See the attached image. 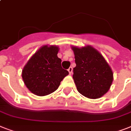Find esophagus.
<instances>
[{
	"label": "esophagus",
	"instance_id": "obj_1",
	"mask_svg": "<svg viewBox=\"0 0 131 131\" xmlns=\"http://www.w3.org/2000/svg\"><path fill=\"white\" fill-rule=\"evenodd\" d=\"M68 71H69V73L70 75H71L72 72H73V68H72V67L69 68V69H68Z\"/></svg>",
	"mask_w": 131,
	"mask_h": 131
}]
</instances>
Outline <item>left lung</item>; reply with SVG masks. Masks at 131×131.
I'll return each mask as SVG.
<instances>
[{"label": "left lung", "instance_id": "1", "mask_svg": "<svg viewBox=\"0 0 131 131\" xmlns=\"http://www.w3.org/2000/svg\"><path fill=\"white\" fill-rule=\"evenodd\" d=\"M76 67L73 69L74 82L78 91L92 99L101 97L110 90L114 73L99 51L91 45L72 46Z\"/></svg>", "mask_w": 131, "mask_h": 131}]
</instances>
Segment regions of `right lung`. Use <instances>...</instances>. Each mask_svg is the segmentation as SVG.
Segmentation results:
<instances>
[{
    "mask_svg": "<svg viewBox=\"0 0 131 131\" xmlns=\"http://www.w3.org/2000/svg\"><path fill=\"white\" fill-rule=\"evenodd\" d=\"M59 47L43 45L40 47L26 64L21 77L27 88L35 95L43 96L56 91L60 82L69 75L61 66L58 57Z\"/></svg>",
    "mask_w": 131,
    "mask_h": 131,
    "instance_id": "right-lung-1",
    "label": "right lung"
}]
</instances>
